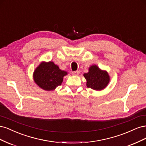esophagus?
Instances as JSON below:
<instances>
[{"instance_id": "34e87169", "label": "esophagus", "mask_w": 146, "mask_h": 146, "mask_svg": "<svg viewBox=\"0 0 146 146\" xmlns=\"http://www.w3.org/2000/svg\"><path fill=\"white\" fill-rule=\"evenodd\" d=\"M79 71H78V70H77V71H74L72 72V76H78V75L79 74Z\"/></svg>"}]
</instances>
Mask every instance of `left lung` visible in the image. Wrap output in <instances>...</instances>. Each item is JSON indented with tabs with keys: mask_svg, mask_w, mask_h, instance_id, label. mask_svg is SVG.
I'll use <instances>...</instances> for the list:
<instances>
[{
	"mask_svg": "<svg viewBox=\"0 0 146 146\" xmlns=\"http://www.w3.org/2000/svg\"><path fill=\"white\" fill-rule=\"evenodd\" d=\"M86 80L88 88L96 91H101L107 87L110 77L107 70H102L98 66L93 64L88 69V72L83 74Z\"/></svg>",
	"mask_w": 146,
	"mask_h": 146,
	"instance_id": "8db88e82",
	"label": "left lung"
}]
</instances>
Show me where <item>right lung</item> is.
Listing matches in <instances>:
<instances>
[{
    "label": "right lung",
    "mask_w": 146,
    "mask_h": 146,
    "mask_svg": "<svg viewBox=\"0 0 146 146\" xmlns=\"http://www.w3.org/2000/svg\"><path fill=\"white\" fill-rule=\"evenodd\" d=\"M68 75L65 70H61L53 61H42L35 69L33 78L35 83L45 91H54L61 85L63 77Z\"/></svg>",
    "instance_id": "add662e5"
}]
</instances>
